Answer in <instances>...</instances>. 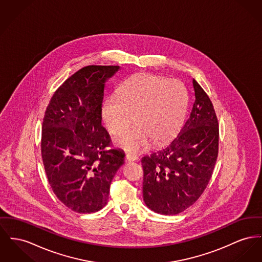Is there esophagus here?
Instances as JSON below:
<instances>
[{"label": "esophagus", "mask_w": 262, "mask_h": 262, "mask_svg": "<svg viewBox=\"0 0 262 262\" xmlns=\"http://www.w3.org/2000/svg\"><path fill=\"white\" fill-rule=\"evenodd\" d=\"M138 158H139V157H138L137 155H135V154H125V159H126L127 161H135V160H138Z\"/></svg>", "instance_id": "34e87169"}]
</instances>
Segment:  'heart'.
I'll list each match as a JSON object with an SVG mask.
<instances>
[{
	"label": "heart",
	"instance_id": "1",
	"mask_svg": "<svg viewBox=\"0 0 262 262\" xmlns=\"http://www.w3.org/2000/svg\"><path fill=\"white\" fill-rule=\"evenodd\" d=\"M188 95L178 80L154 74H140L125 80L118 95H111L102 107L107 129L116 135L130 122L136 125L119 135L116 143L132 152L146 149L152 139L164 143L172 139L184 122Z\"/></svg>",
	"mask_w": 262,
	"mask_h": 262
}]
</instances>
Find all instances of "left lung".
I'll return each instance as SVG.
<instances>
[{"instance_id":"obj_1","label":"left lung","mask_w":262,"mask_h":262,"mask_svg":"<svg viewBox=\"0 0 262 262\" xmlns=\"http://www.w3.org/2000/svg\"><path fill=\"white\" fill-rule=\"evenodd\" d=\"M195 101L178 136L141 159L146 206L177 215L198 200L212 177L219 154V123L212 101L193 79Z\"/></svg>"}]
</instances>
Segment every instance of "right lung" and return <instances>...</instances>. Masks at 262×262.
<instances>
[{"mask_svg": "<svg viewBox=\"0 0 262 262\" xmlns=\"http://www.w3.org/2000/svg\"><path fill=\"white\" fill-rule=\"evenodd\" d=\"M115 65H89L66 79L51 97L41 129V157L48 182L70 210L95 213L106 206L111 182L124 154L111 148L102 125L105 82Z\"/></svg>", "mask_w": 262, "mask_h": 262, "instance_id": "1", "label": "right lung"}]
</instances>
